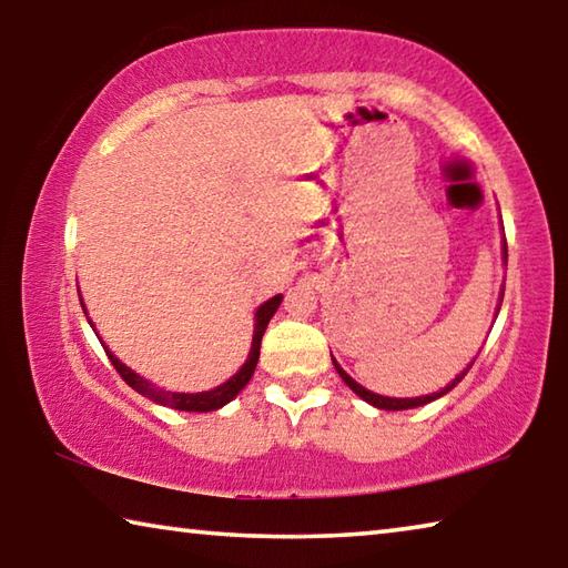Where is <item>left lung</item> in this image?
Returning <instances> with one entry per match:
<instances>
[{"label":"left lung","mask_w":568,"mask_h":568,"mask_svg":"<svg viewBox=\"0 0 568 568\" xmlns=\"http://www.w3.org/2000/svg\"><path fill=\"white\" fill-rule=\"evenodd\" d=\"M508 257V250H506V240H504V261ZM333 365H335V371L341 373V378L345 381V386H348L355 396H361L365 403H371V406H376V408H383V410H406V408H418V406H426V403H430V400H436V398H440V396H446V393L450 390V388H456L460 381H464V376L468 373V368L474 363L468 365V368L460 373V376H456L454 381L448 383L446 388H440L438 393H430V396H420V398H388V396H378V393H373V390H365L361 383H355L348 373H345L338 363L333 361Z\"/></svg>","instance_id":"obj_1"}]
</instances>
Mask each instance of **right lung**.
Here are the masks:
<instances>
[{"label": "right lung", "instance_id": "add662e5", "mask_svg": "<svg viewBox=\"0 0 568 568\" xmlns=\"http://www.w3.org/2000/svg\"><path fill=\"white\" fill-rule=\"evenodd\" d=\"M281 301H283V295H275V297H271V301L257 307V313H255V331H253V345H250L247 361L243 363V368H240L233 378L225 381L223 386H217L213 390H203V393H170V390H162L158 386H152L150 381L138 376V373H134V371H130L128 365H124L120 358H114L110 351H108V355H110V361L114 365V371H118L120 376H122V381L128 383L130 388L138 390L140 396H145L150 400L160 403V406H168V408H175V410H195V413L217 410V408H223L225 403L233 400L237 393L247 386V381L253 378L257 358H261L263 333L267 328V323H271V318L275 315L277 305H281ZM84 315H88V313H84ZM92 328H94V325H92Z\"/></svg>", "mask_w": 568, "mask_h": 568}]
</instances>
